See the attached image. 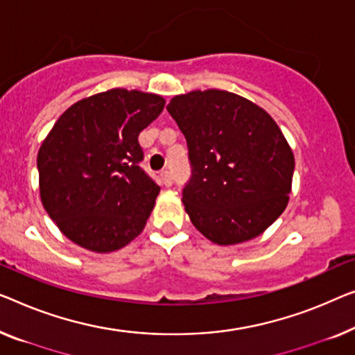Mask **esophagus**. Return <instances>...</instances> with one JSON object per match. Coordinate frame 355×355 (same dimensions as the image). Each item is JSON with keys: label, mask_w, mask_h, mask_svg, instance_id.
Masks as SVG:
<instances>
[{"label": "esophagus", "mask_w": 355, "mask_h": 355, "mask_svg": "<svg viewBox=\"0 0 355 355\" xmlns=\"http://www.w3.org/2000/svg\"><path fill=\"white\" fill-rule=\"evenodd\" d=\"M160 179H162V184L163 186H171L173 184V176H171V171H162V174H160Z\"/></svg>", "instance_id": "esophagus-1"}]
</instances>
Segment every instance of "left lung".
Wrapping results in <instances>:
<instances>
[{
	"instance_id": "left-lung-1",
	"label": "left lung",
	"mask_w": 355,
	"mask_h": 355,
	"mask_svg": "<svg viewBox=\"0 0 355 355\" xmlns=\"http://www.w3.org/2000/svg\"><path fill=\"white\" fill-rule=\"evenodd\" d=\"M166 110L187 141L192 176L182 203L192 224L218 245L263 234L284 213L295 157L266 110L229 91L173 97Z\"/></svg>"
}]
</instances>
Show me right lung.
<instances>
[{"label": "right lung", "instance_id": "add662e5", "mask_svg": "<svg viewBox=\"0 0 355 355\" xmlns=\"http://www.w3.org/2000/svg\"><path fill=\"white\" fill-rule=\"evenodd\" d=\"M163 107L150 92H101L67 109L41 144V203L73 243L110 253L146 227L160 187L139 165L137 137Z\"/></svg>", "mask_w": 355, "mask_h": 355}]
</instances>
